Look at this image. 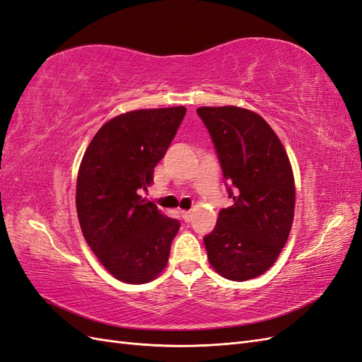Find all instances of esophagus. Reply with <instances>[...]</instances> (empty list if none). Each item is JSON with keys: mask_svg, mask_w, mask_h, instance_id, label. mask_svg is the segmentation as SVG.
I'll use <instances>...</instances> for the list:
<instances>
[{"mask_svg": "<svg viewBox=\"0 0 362 362\" xmlns=\"http://www.w3.org/2000/svg\"><path fill=\"white\" fill-rule=\"evenodd\" d=\"M180 214H182V217H183V220L187 221V223H189L191 218H192V212H191V211H182Z\"/></svg>", "mask_w": 362, "mask_h": 362, "instance_id": "obj_1", "label": "esophagus"}]
</instances>
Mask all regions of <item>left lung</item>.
I'll list each match as a JSON object with an SVG mask.
<instances>
[{
	"instance_id": "8db88e82",
	"label": "left lung",
	"mask_w": 362,
	"mask_h": 362,
	"mask_svg": "<svg viewBox=\"0 0 362 362\" xmlns=\"http://www.w3.org/2000/svg\"><path fill=\"white\" fill-rule=\"evenodd\" d=\"M214 142L233 206L220 209L203 242L216 272L251 280L275 263L289 237L295 182L289 157L266 120L234 105L200 107Z\"/></svg>"
}]
</instances>
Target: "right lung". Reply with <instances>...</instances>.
Listing matches in <instances>:
<instances>
[{"label":"right lung","instance_id":"right-lung-1","mask_svg":"<svg viewBox=\"0 0 362 362\" xmlns=\"http://www.w3.org/2000/svg\"><path fill=\"white\" fill-rule=\"evenodd\" d=\"M185 113V107H170L116 116L99 128L82 157L76 182L82 234L102 266L124 283L151 281L168 262L179 220L141 194Z\"/></svg>","mask_w":362,"mask_h":362}]
</instances>
